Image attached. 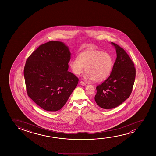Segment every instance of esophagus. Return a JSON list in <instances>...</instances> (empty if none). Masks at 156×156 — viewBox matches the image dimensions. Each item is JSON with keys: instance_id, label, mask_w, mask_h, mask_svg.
<instances>
[{"instance_id": "1", "label": "esophagus", "mask_w": 156, "mask_h": 156, "mask_svg": "<svg viewBox=\"0 0 156 156\" xmlns=\"http://www.w3.org/2000/svg\"><path fill=\"white\" fill-rule=\"evenodd\" d=\"M80 85L83 86H86L87 85V83L83 81H80Z\"/></svg>"}]
</instances>
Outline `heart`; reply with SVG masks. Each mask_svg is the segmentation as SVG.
<instances>
[{"instance_id": "obj_1", "label": "heart", "mask_w": 156, "mask_h": 156, "mask_svg": "<svg viewBox=\"0 0 156 156\" xmlns=\"http://www.w3.org/2000/svg\"><path fill=\"white\" fill-rule=\"evenodd\" d=\"M113 64V58L110 54L96 49L83 51L78 58H73L69 62V66L75 75H80L85 67V79L96 82L109 77Z\"/></svg>"}]
</instances>
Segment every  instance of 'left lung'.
Here are the masks:
<instances>
[{
  "instance_id": "1",
  "label": "left lung",
  "mask_w": 156,
  "mask_h": 156,
  "mask_svg": "<svg viewBox=\"0 0 156 156\" xmlns=\"http://www.w3.org/2000/svg\"><path fill=\"white\" fill-rule=\"evenodd\" d=\"M117 58L110 75L96 87L95 101L99 107L111 109L119 106L129 97L134 83V64L125 51L115 43Z\"/></svg>"
}]
</instances>
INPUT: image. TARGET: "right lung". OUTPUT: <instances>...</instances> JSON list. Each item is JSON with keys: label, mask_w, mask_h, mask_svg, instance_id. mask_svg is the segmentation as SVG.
Listing matches in <instances>:
<instances>
[{"label": "right lung", "mask_w": 156, "mask_h": 156, "mask_svg": "<svg viewBox=\"0 0 156 156\" xmlns=\"http://www.w3.org/2000/svg\"><path fill=\"white\" fill-rule=\"evenodd\" d=\"M71 53L64 43L50 41L27 58L24 69L27 92L38 106L59 110L76 87L79 79L68 71Z\"/></svg>", "instance_id": "1"}]
</instances>
